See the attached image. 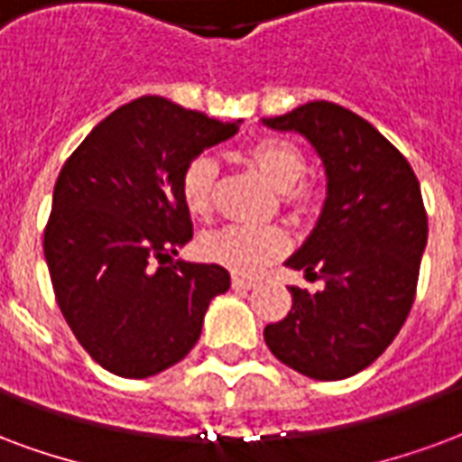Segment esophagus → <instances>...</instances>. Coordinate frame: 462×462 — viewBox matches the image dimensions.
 Segmentation results:
<instances>
[{
  "mask_svg": "<svg viewBox=\"0 0 462 462\" xmlns=\"http://www.w3.org/2000/svg\"><path fill=\"white\" fill-rule=\"evenodd\" d=\"M232 286H235L237 291H249V289H254V286H257V282H254V279H249V276L235 274L232 276Z\"/></svg>",
  "mask_w": 462,
  "mask_h": 462,
  "instance_id": "obj_1",
  "label": "esophagus"
}]
</instances>
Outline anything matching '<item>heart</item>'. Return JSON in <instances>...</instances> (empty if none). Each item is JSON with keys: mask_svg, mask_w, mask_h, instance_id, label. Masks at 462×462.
I'll use <instances>...</instances> for the list:
<instances>
[{"mask_svg": "<svg viewBox=\"0 0 462 462\" xmlns=\"http://www.w3.org/2000/svg\"><path fill=\"white\" fill-rule=\"evenodd\" d=\"M249 162L259 173L279 190H286L291 203H306V190L293 188L306 173V156L286 139H262L249 146ZM217 163L213 156L200 153L190 159L180 176V200L196 220H208L213 215ZM289 247V235L282 227H249L227 225L220 230L205 232L198 240L200 257L213 264L227 266L235 274H254Z\"/></svg>", "mask_w": 462, "mask_h": 462, "instance_id": "1", "label": "heart"}]
</instances>
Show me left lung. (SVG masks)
Listing matches in <instances>:
<instances>
[{"label":"left lung","instance_id":"1","mask_svg":"<svg viewBox=\"0 0 462 462\" xmlns=\"http://www.w3.org/2000/svg\"><path fill=\"white\" fill-rule=\"evenodd\" d=\"M262 125L303 136L326 171L316 227L286 259L323 289L291 286V310L264 328V340L306 377H353L387 350L411 310L429 237L421 188L404 156L340 105L306 102Z\"/></svg>","mask_w":462,"mask_h":462}]
</instances>
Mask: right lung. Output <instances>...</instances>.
Returning <instances> with one entry per match:
<instances>
[{"label":"right lung","instance_id":"right-lung-1","mask_svg":"<svg viewBox=\"0 0 462 462\" xmlns=\"http://www.w3.org/2000/svg\"><path fill=\"white\" fill-rule=\"evenodd\" d=\"M240 122L144 95L102 119L60 169L43 235L51 282L75 337L117 377L183 360L210 300L230 289L225 266L166 259L193 237L183 169Z\"/></svg>","mask_w":462,"mask_h":462}]
</instances>
